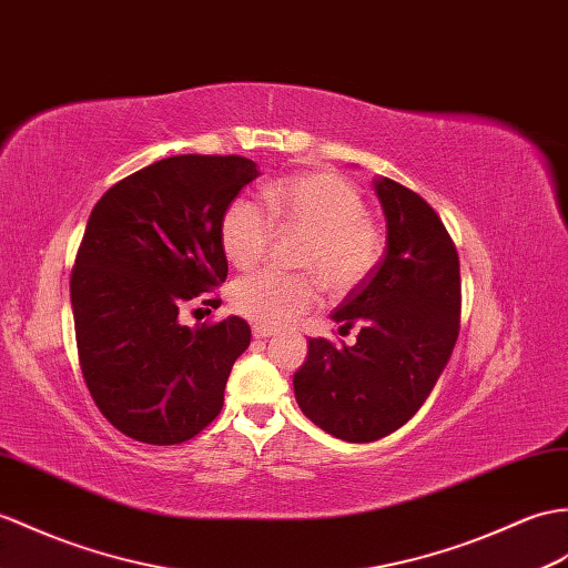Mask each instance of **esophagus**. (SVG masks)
Masks as SVG:
<instances>
[{"label":"esophagus","mask_w":568,"mask_h":568,"mask_svg":"<svg viewBox=\"0 0 568 568\" xmlns=\"http://www.w3.org/2000/svg\"><path fill=\"white\" fill-rule=\"evenodd\" d=\"M275 336V328L271 326H254V338H271Z\"/></svg>","instance_id":"obj_1"}]
</instances>
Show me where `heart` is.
Listing matches in <instances>:
<instances>
[{
	"instance_id": "obj_1",
	"label": "heart",
	"mask_w": 568,
	"mask_h": 568,
	"mask_svg": "<svg viewBox=\"0 0 568 568\" xmlns=\"http://www.w3.org/2000/svg\"><path fill=\"white\" fill-rule=\"evenodd\" d=\"M268 213L252 197L240 195L220 222V242L236 268H252L273 234L283 230L307 234L297 252V266L312 271L334 295L351 293L373 273L385 240L365 203L346 179L332 171H312L273 181L263 191ZM234 310L263 326H285L316 302V281L307 273L258 271L232 285Z\"/></svg>"
}]
</instances>
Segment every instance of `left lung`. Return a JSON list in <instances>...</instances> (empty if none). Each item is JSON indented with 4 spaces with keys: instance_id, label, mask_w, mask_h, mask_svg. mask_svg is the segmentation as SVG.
I'll return each instance as SVG.
<instances>
[{
    "instance_id": "8db88e82",
    "label": "left lung",
    "mask_w": 568,
    "mask_h": 568,
    "mask_svg": "<svg viewBox=\"0 0 568 568\" xmlns=\"http://www.w3.org/2000/svg\"><path fill=\"white\" fill-rule=\"evenodd\" d=\"M387 220V252L332 320L353 346L310 338L293 375L314 426L346 443H373L412 418L450 361L459 332V258L440 217L418 193L373 181Z\"/></svg>"
}]
</instances>
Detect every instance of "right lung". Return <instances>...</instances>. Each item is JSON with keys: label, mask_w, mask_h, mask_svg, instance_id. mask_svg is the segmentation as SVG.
<instances>
[{"label": "right lung", "mask_w": 568, "mask_h": 568, "mask_svg": "<svg viewBox=\"0 0 568 568\" xmlns=\"http://www.w3.org/2000/svg\"><path fill=\"white\" fill-rule=\"evenodd\" d=\"M258 174L246 156L179 154L118 181L91 210L70 281L79 365L128 438L179 445L220 414L252 328L242 316L183 326L179 310L227 278L220 222Z\"/></svg>", "instance_id": "obj_1"}]
</instances>
